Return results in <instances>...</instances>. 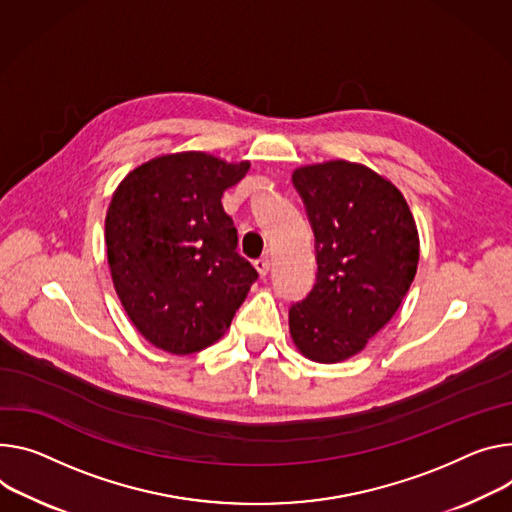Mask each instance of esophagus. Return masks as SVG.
<instances>
[{
	"label": "esophagus",
	"mask_w": 512,
	"mask_h": 512,
	"mask_svg": "<svg viewBox=\"0 0 512 512\" xmlns=\"http://www.w3.org/2000/svg\"><path fill=\"white\" fill-rule=\"evenodd\" d=\"M255 267H257V271H259L261 275H267L269 269H271V257L265 255V257H261V259H257V261H255Z\"/></svg>",
	"instance_id": "obj_1"
}]
</instances>
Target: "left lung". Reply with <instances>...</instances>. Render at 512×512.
I'll use <instances>...</instances> for the list:
<instances>
[{
  "instance_id": "8db88e82",
  "label": "left lung",
  "mask_w": 512,
  "mask_h": 512,
  "mask_svg": "<svg viewBox=\"0 0 512 512\" xmlns=\"http://www.w3.org/2000/svg\"><path fill=\"white\" fill-rule=\"evenodd\" d=\"M314 232L316 284L290 308V337L316 363L365 349L400 308L418 265V230L396 185L343 159L294 169Z\"/></svg>"
}]
</instances>
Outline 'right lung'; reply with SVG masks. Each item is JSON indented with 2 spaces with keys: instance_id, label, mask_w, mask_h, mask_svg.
<instances>
[{
  "instance_id": "right-lung-1",
  "label": "right lung",
  "mask_w": 512,
  "mask_h": 512,
  "mask_svg": "<svg viewBox=\"0 0 512 512\" xmlns=\"http://www.w3.org/2000/svg\"><path fill=\"white\" fill-rule=\"evenodd\" d=\"M249 167L204 151L169 153L116 188L106 214L112 282L136 331L157 349L190 355L214 345L257 280L220 202Z\"/></svg>"
}]
</instances>
